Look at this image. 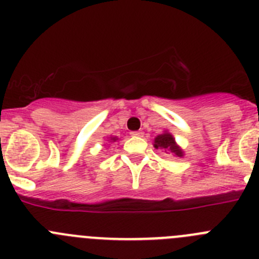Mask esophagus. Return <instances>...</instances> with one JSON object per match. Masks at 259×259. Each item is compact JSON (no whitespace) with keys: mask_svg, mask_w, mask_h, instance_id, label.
Returning a JSON list of instances; mask_svg holds the SVG:
<instances>
[{"mask_svg":"<svg viewBox=\"0 0 259 259\" xmlns=\"http://www.w3.org/2000/svg\"><path fill=\"white\" fill-rule=\"evenodd\" d=\"M130 134H132V137H143L144 133L143 132H132Z\"/></svg>","mask_w":259,"mask_h":259,"instance_id":"1","label":"esophagus"}]
</instances>
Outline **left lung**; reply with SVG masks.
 I'll return each mask as SVG.
<instances>
[{
    "label": "left lung",
    "instance_id": "8db88e82",
    "mask_svg": "<svg viewBox=\"0 0 259 259\" xmlns=\"http://www.w3.org/2000/svg\"><path fill=\"white\" fill-rule=\"evenodd\" d=\"M154 147L157 149L162 148L168 152H172L174 154H176L178 157L183 156V151L179 148L178 146L175 144V139L172 138V135L168 134V133H165V134H161L154 139Z\"/></svg>",
    "mask_w": 259,
    "mask_h": 259
}]
</instances>
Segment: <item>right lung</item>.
<instances>
[{
    "label": "right lung",
    "mask_w": 259,
    "mask_h": 259,
    "mask_svg": "<svg viewBox=\"0 0 259 259\" xmlns=\"http://www.w3.org/2000/svg\"><path fill=\"white\" fill-rule=\"evenodd\" d=\"M112 141H113V142H115V141H116V138H112Z\"/></svg>",
    "instance_id": "1"
}]
</instances>
